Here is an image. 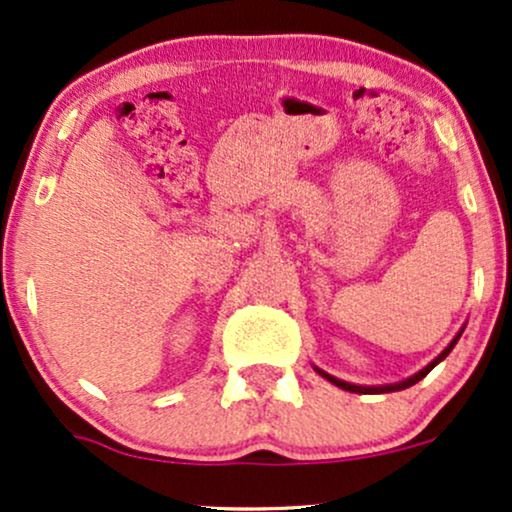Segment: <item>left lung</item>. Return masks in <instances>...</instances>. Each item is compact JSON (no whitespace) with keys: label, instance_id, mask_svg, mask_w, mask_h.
<instances>
[{"label":"left lung","instance_id":"8db88e82","mask_svg":"<svg viewBox=\"0 0 512 512\" xmlns=\"http://www.w3.org/2000/svg\"><path fill=\"white\" fill-rule=\"evenodd\" d=\"M460 334H463V330H460L456 337L451 339V344L446 346L444 351L439 353L437 358H434L432 363H427L425 368H422L420 372H415V375H410V377H406V380H401V382H396V384H382V387H365V384H351V382H344V380H339V377H334V375H330V372H325V370H320V368H315V372H318V375H323L327 382H332L334 387H339V389H344V391H353V394H389V391H401V389H408V387H413L415 382H420L422 377H427V372H430L434 365H439L441 361H444L446 356H449V353L453 351V346L458 344V339H460Z\"/></svg>","mask_w":512,"mask_h":512}]
</instances>
